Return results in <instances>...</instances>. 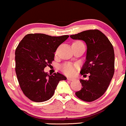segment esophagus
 <instances>
[{"mask_svg":"<svg viewBox=\"0 0 126 126\" xmlns=\"http://www.w3.org/2000/svg\"><path fill=\"white\" fill-rule=\"evenodd\" d=\"M67 79H68V80H69V81H73V80H75V79L71 78V77H68V78H67Z\"/></svg>","mask_w":126,"mask_h":126,"instance_id":"1","label":"esophagus"}]
</instances>
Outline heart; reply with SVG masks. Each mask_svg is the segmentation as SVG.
<instances>
[{
  "mask_svg": "<svg viewBox=\"0 0 126 126\" xmlns=\"http://www.w3.org/2000/svg\"><path fill=\"white\" fill-rule=\"evenodd\" d=\"M75 43H81V42H76ZM60 69L63 73L68 76H72L76 73V70L77 68L76 65L72 64L70 63H65L61 65L60 67Z\"/></svg>",
  "mask_w": 126,
  "mask_h": 126,
  "instance_id": "1",
  "label": "heart"
}]
</instances>
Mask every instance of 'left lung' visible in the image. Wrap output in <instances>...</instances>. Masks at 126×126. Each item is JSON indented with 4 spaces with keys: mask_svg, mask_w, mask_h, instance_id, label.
Instances as JSON below:
<instances>
[{
    "mask_svg": "<svg viewBox=\"0 0 126 126\" xmlns=\"http://www.w3.org/2000/svg\"><path fill=\"white\" fill-rule=\"evenodd\" d=\"M72 39L82 40L87 46L86 61L80 73L90 74L89 79H81L82 88L75 93L79 99L93 101L104 94L114 74L115 54L108 38L98 30L84 31L70 35Z\"/></svg>",
    "mask_w": 126,
    "mask_h": 126,
    "instance_id": "obj_1",
    "label": "left lung"
}]
</instances>
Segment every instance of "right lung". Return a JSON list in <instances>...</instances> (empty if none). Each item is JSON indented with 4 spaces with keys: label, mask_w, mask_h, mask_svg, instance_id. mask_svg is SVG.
<instances>
[{
    "label": "right lung",
    "mask_w": 126,
    "mask_h": 126,
    "mask_svg": "<svg viewBox=\"0 0 126 126\" xmlns=\"http://www.w3.org/2000/svg\"><path fill=\"white\" fill-rule=\"evenodd\" d=\"M69 35L51 37L44 34H29L15 50V72L25 95L35 102H42L54 94L58 82L66 80L63 75L44 72L54 58L57 49Z\"/></svg>",
    "instance_id": "add662e5"
}]
</instances>
